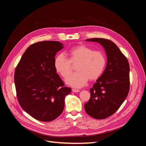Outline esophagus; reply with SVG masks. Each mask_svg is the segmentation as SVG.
<instances>
[{
    "instance_id": "1",
    "label": "esophagus",
    "mask_w": 146,
    "mask_h": 146,
    "mask_svg": "<svg viewBox=\"0 0 146 146\" xmlns=\"http://www.w3.org/2000/svg\"><path fill=\"white\" fill-rule=\"evenodd\" d=\"M72 91L74 92H78L80 91H79L78 90H76V89H72Z\"/></svg>"
}]
</instances>
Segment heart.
I'll list each match as a JSON object with an SVG mask.
<instances>
[{
    "label": "heart",
    "instance_id": "b5f03b06",
    "mask_svg": "<svg viewBox=\"0 0 146 146\" xmlns=\"http://www.w3.org/2000/svg\"><path fill=\"white\" fill-rule=\"evenodd\" d=\"M67 54L69 59L62 54L55 57L54 68L57 73L66 78L72 72V64H78V72L66 79L68 85L81 88L88 80H96L102 74L106 65V58L102 52L94 50L85 45H79L70 48Z\"/></svg>",
    "mask_w": 146,
    "mask_h": 146
}]
</instances>
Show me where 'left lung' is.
I'll return each instance as SVG.
<instances>
[{
    "instance_id": "obj_1",
    "label": "left lung",
    "mask_w": 146,
    "mask_h": 146,
    "mask_svg": "<svg viewBox=\"0 0 146 146\" xmlns=\"http://www.w3.org/2000/svg\"><path fill=\"white\" fill-rule=\"evenodd\" d=\"M103 46L107 57L106 68L90 89L91 98L85 104L88 115L97 119L111 116L121 107L129 94L130 66L125 55L113 41L104 38H91Z\"/></svg>"
}]
</instances>
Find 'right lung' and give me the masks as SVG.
<instances>
[{
  "instance_id": "obj_1",
  "label": "right lung",
  "mask_w": 146,
  "mask_h": 146,
  "mask_svg": "<svg viewBox=\"0 0 146 146\" xmlns=\"http://www.w3.org/2000/svg\"><path fill=\"white\" fill-rule=\"evenodd\" d=\"M63 48L59 41L31 45L15 72L17 98L24 111L36 120L50 122L62 113L64 98L71 89L64 86L54 68L55 56Z\"/></svg>"
}]
</instances>
